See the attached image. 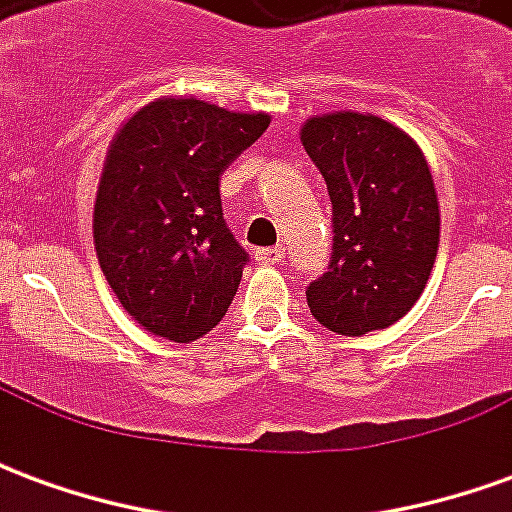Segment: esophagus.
<instances>
[{
  "instance_id": "34e87169",
  "label": "esophagus",
  "mask_w": 512,
  "mask_h": 512,
  "mask_svg": "<svg viewBox=\"0 0 512 512\" xmlns=\"http://www.w3.org/2000/svg\"><path fill=\"white\" fill-rule=\"evenodd\" d=\"M255 260L260 263V266H282V263H285V246L257 249Z\"/></svg>"
}]
</instances>
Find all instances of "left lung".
Returning a JSON list of instances; mask_svg holds the SVG:
<instances>
[{
  "mask_svg": "<svg viewBox=\"0 0 512 512\" xmlns=\"http://www.w3.org/2000/svg\"><path fill=\"white\" fill-rule=\"evenodd\" d=\"M301 145L332 200L329 271L307 288L329 332L362 337L406 315L439 252V197L411 136L370 112L312 115Z\"/></svg>",
  "mask_w": 512,
  "mask_h": 512,
  "instance_id": "1",
  "label": "left lung"
}]
</instances>
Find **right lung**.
Returning a JSON list of instances; mask_svg holds the SVG:
<instances>
[{
  "label": "right lung",
  "instance_id": "add662e5",
  "mask_svg": "<svg viewBox=\"0 0 512 512\" xmlns=\"http://www.w3.org/2000/svg\"><path fill=\"white\" fill-rule=\"evenodd\" d=\"M268 123V112L164 95L136 109L109 142L95 194V255L145 332L194 343L233 304L246 252L224 224L219 180Z\"/></svg>",
  "mask_w": 512,
  "mask_h": 512
}]
</instances>
